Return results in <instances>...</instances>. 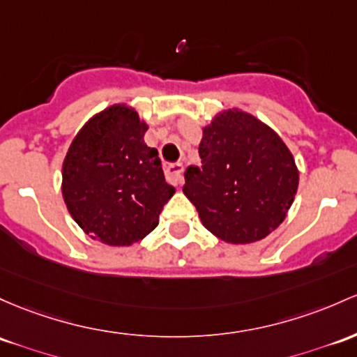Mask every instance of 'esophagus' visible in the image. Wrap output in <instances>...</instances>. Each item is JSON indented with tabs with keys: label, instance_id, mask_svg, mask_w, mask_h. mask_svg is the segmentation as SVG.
Masks as SVG:
<instances>
[{
	"label": "esophagus",
	"instance_id": "obj_1",
	"mask_svg": "<svg viewBox=\"0 0 357 357\" xmlns=\"http://www.w3.org/2000/svg\"><path fill=\"white\" fill-rule=\"evenodd\" d=\"M166 178L169 179L174 186L181 185L183 183V172H185V167H183V164H169V166L166 167Z\"/></svg>",
	"mask_w": 357,
	"mask_h": 357
}]
</instances>
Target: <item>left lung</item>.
Returning <instances> with one entry per match:
<instances>
[{
	"label": "left lung",
	"instance_id": "obj_1",
	"mask_svg": "<svg viewBox=\"0 0 357 357\" xmlns=\"http://www.w3.org/2000/svg\"><path fill=\"white\" fill-rule=\"evenodd\" d=\"M202 166L185 172L183 193L199 220L229 244H250L287 217L298 167L281 137L242 109H223L203 128Z\"/></svg>",
	"mask_w": 357,
	"mask_h": 357
}]
</instances>
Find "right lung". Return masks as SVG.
Wrapping results in <instances>:
<instances>
[{"label":"right lung","instance_id":"1","mask_svg":"<svg viewBox=\"0 0 357 357\" xmlns=\"http://www.w3.org/2000/svg\"><path fill=\"white\" fill-rule=\"evenodd\" d=\"M147 123L127 105H113L84 123L62 162V198L91 238L132 245L158 227L174 195L155 149L144 142Z\"/></svg>","mask_w":357,"mask_h":357}]
</instances>
